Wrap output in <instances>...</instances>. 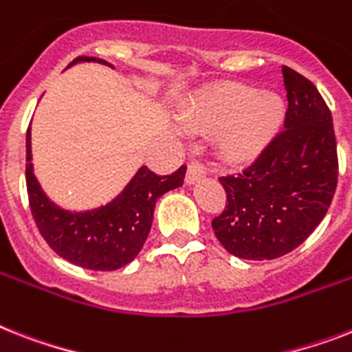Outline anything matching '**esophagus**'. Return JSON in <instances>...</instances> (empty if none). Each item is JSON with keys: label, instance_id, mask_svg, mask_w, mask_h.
Here are the masks:
<instances>
[{"label": "esophagus", "instance_id": "esophagus-1", "mask_svg": "<svg viewBox=\"0 0 352 352\" xmlns=\"http://www.w3.org/2000/svg\"><path fill=\"white\" fill-rule=\"evenodd\" d=\"M204 175H206V171L202 164H199V162H190L188 171H186V184L188 186L195 184V182L201 181Z\"/></svg>", "mask_w": 352, "mask_h": 352}]
</instances>
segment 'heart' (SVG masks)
Here are the masks:
<instances>
[{
    "instance_id": "1",
    "label": "heart",
    "mask_w": 352,
    "mask_h": 352,
    "mask_svg": "<svg viewBox=\"0 0 352 352\" xmlns=\"http://www.w3.org/2000/svg\"><path fill=\"white\" fill-rule=\"evenodd\" d=\"M284 99L275 92L221 82L182 104L179 121L191 133H213L222 161L244 164L262 153L284 121Z\"/></svg>"
}]
</instances>
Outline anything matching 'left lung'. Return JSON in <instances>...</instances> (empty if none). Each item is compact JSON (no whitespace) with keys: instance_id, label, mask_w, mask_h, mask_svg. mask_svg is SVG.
<instances>
[{"instance_id":"obj_1","label":"left lung","mask_w":352,"mask_h":352,"mask_svg":"<svg viewBox=\"0 0 352 352\" xmlns=\"http://www.w3.org/2000/svg\"><path fill=\"white\" fill-rule=\"evenodd\" d=\"M289 108L285 130L253 166L221 177L228 204L211 226L224 250L273 260L298 248L324 221L338 182L331 111L304 76L282 67Z\"/></svg>"}]
</instances>
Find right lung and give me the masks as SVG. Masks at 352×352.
<instances>
[{"label": "right lung", "mask_w": 352, "mask_h": 352, "mask_svg": "<svg viewBox=\"0 0 352 352\" xmlns=\"http://www.w3.org/2000/svg\"><path fill=\"white\" fill-rule=\"evenodd\" d=\"M77 63L113 65L99 57L79 56ZM186 166L171 175H157L141 166L117 197L92 210H65L43 191L34 173L32 133L27 131V190L37 230L61 258L94 271H113L130 264L146 242L159 197L182 186Z\"/></svg>", "instance_id": "1"}]
</instances>
